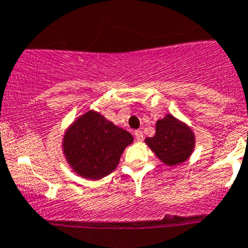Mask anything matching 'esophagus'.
<instances>
[{"label": "esophagus", "instance_id": "esophagus-1", "mask_svg": "<svg viewBox=\"0 0 248 248\" xmlns=\"http://www.w3.org/2000/svg\"><path fill=\"white\" fill-rule=\"evenodd\" d=\"M134 135H135L136 138V141H142V140H144V134H142L141 130H136L135 133H134Z\"/></svg>", "mask_w": 248, "mask_h": 248}]
</instances>
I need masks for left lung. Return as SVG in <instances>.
I'll return each mask as SVG.
<instances>
[{
    "label": "left lung",
    "mask_w": 248,
    "mask_h": 248,
    "mask_svg": "<svg viewBox=\"0 0 248 248\" xmlns=\"http://www.w3.org/2000/svg\"><path fill=\"white\" fill-rule=\"evenodd\" d=\"M145 142L155 155L169 166L185 162L192 155L195 136L192 129L173 115L167 114L156 123V134Z\"/></svg>",
    "instance_id": "left-lung-1"
}]
</instances>
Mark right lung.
<instances>
[{"label": "right lung", "mask_w": 248, "mask_h": 248, "mask_svg": "<svg viewBox=\"0 0 248 248\" xmlns=\"http://www.w3.org/2000/svg\"><path fill=\"white\" fill-rule=\"evenodd\" d=\"M130 133L94 110L77 118L63 135L62 150L76 173L101 179L117 169L120 156L133 142Z\"/></svg>", "instance_id": "add662e5"}]
</instances>
